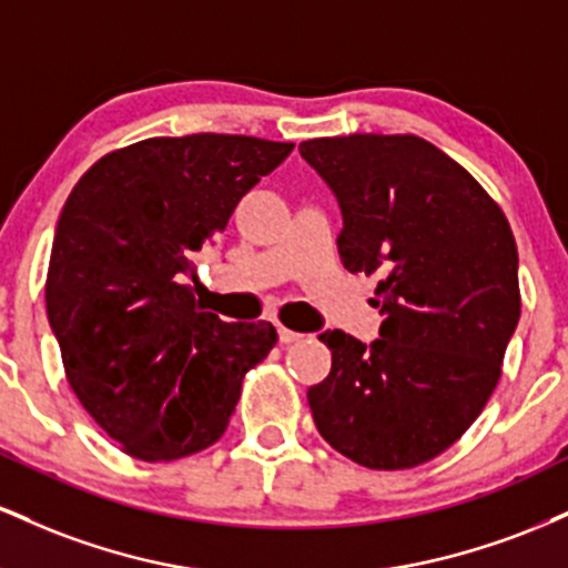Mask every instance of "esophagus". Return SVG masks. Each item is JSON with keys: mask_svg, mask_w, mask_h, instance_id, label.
I'll return each instance as SVG.
<instances>
[{"mask_svg": "<svg viewBox=\"0 0 568 568\" xmlns=\"http://www.w3.org/2000/svg\"><path fill=\"white\" fill-rule=\"evenodd\" d=\"M277 334H280V342H283V344L302 342V338H304V334H296V331H291V328H280Z\"/></svg>", "mask_w": 568, "mask_h": 568, "instance_id": "obj_1", "label": "esophagus"}]
</instances>
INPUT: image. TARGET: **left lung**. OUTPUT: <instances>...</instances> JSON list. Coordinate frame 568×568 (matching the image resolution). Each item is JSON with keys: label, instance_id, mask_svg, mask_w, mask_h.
I'll return each mask as SVG.
<instances>
[{"label": "left lung", "instance_id": "1", "mask_svg": "<svg viewBox=\"0 0 568 568\" xmlns=\"http://www.w3.org/2000/svg\"><path fill=\"white\" fill-rule=\"evenodd\" d=\"M342 207L344 270L379 277V338L325 331L331 374L312 419L338 454L406 470L478 419L520 317L518 247L501 207L419 135L352 133L298 143Z\"/></svg>", "mask_w": 568, "mask_h": 568}]
</instances>
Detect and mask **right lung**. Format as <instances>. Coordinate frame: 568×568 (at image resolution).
<instances>
[{"mask_svg": "<svg viewBox=\"0 0 568 568\" xmlns=\"http://www.w3.org/2000/svg\"><path fill=\"white\" fill-rule=\"evenodd\" d=\"M291 152L253 135L146 139L71 189L50 253L48 321L74 395L135 459L213 446L243 376L277 344L272 323L202 310L189 277L237 202Z\"/></svg>", "mask_w": 568, "mask_h": 568, "instance_id": "1", "label": "right lung"}]
</instances>
